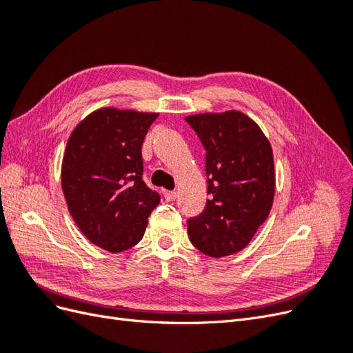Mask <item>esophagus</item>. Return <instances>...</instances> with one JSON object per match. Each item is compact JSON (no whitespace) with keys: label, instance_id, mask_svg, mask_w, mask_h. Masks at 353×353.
<instances>
[{"label":"esophagus","instance_id":"esophagus-1","mask_svg":"<svg viewBox=\"0 0 353 353\" xmlns=\"http://www.w3.org/2000/svg\"><path fill=\"white\" fill-rule=\"evenodd\" d=\"M166 201H174L176 199V191H165Z\"/></svg>","mask_w":353,"mask_h":353}]
</instances>
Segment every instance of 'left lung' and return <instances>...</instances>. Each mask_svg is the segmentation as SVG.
<instances>
[{"label": "left lung", "instance_id": "left-lung-1", "mask_svg": "<svg viewBox=\"0 0 353 353\" xmlns=\"http://www.w3.org/2000/svg\"><path fill=\"white\" fill-rule=\"evenodd\" d=\"M185 121L206 148L210 194L205 210L188 219V237L210 258L234 254L250 243L271 212L272 147L259 125L237 110L191 114Z\"/></svg>", "mask_w": 353, "mask_h": 353}]
</instances>
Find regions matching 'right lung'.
Wrapping results in <instances>:
<instances>
[{
  "label": "right lung",
  "mask_w": 353,
  "mask_h": 353,
  "mask_svg": "<svg viewBox=\"0 0 353 353\" xmlns=\"http://www.w3.org/2000/svg\"><path fill=\"white\" fill-rule=\"evenodd\" d=\"M159 113L103 108L72 131L61 162V188L78 228L110 253L144 236L160 196L143 181L141 145Z\"/></svg>",
  "instance_id": "right-lung-1"
}]
</instances>
